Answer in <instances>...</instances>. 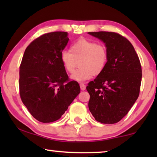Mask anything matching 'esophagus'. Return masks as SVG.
<instances>
[{"label": "esophagus", "mask_w": 157, "mask_h": 157, "mask_svg": "<svg viewBox=\"0 0 157 157\" xmlns=\"http://www.w3.org/2000/svg\"><path fill=\"white\" fill-rule=\"evenodd\" d=\"M79 86H80V89L82 91H84L85 89H86V86H85V84L84 83H80L79 84Z\"/></svg>", "instance_id": "obj_1"}]
</instances>
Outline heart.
Returning <instances> with one entry per match:
<instances>
[{
  "label": "heart",
  "instance_id": "b5f03b06",
  "mask_svg": "<svg viewBox=\"0 0 157 157\" xmlns=\"http://www.w3.org/2000/svg\"><path fill=\"white\" fill-rule=\"evenodd\" d=\"M63 68L68 73H73L71 78L76 82H84L103 72L108 62L107 48L104 44L82 39L71 45L69 51L60 55Z\"/></svg>",
  "mask_w": 157,
  "mask_h": 157
}]
</instances>
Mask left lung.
Returning <instances> with one entry per match:
<instances>
[{
	"label": "left lung",
	"instance_id": "1",
	"mask_svg": "<svg viewBox=\"0 0 157 157\" xmlns=\"http://www.w3.org/2000/svg\"><path fill=\"white\" fill-rule=\"evenodd\" d=\"M89 34L105 44L108 62L105 70L90 82L89 108L98 122L114 124L129 112L139 95L141 65L128 39L112 32H94Z\"/></svg>",
	"mask_w": 157,
	"mask_h": 157
}]
</instances>
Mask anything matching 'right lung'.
Masks as SVG:
<instances>
[{"mask_svg": "<svg viewBox=\"0 0 157 157\" xmlns=\"http://www.w3.org/2000/svg\"><path fill=\"white\" fill-rule=\"evenodd\" d=\"M68 39L66 32L44 34L26 48L21 61L20 97L41 123L59 120L80 92L78 82L69 80L60 60Z\"/></svg>", "mask_w": 157, "mask_h": 157, "instance_id": "right-lung-1", "label": "right lung"}]
</instances>
